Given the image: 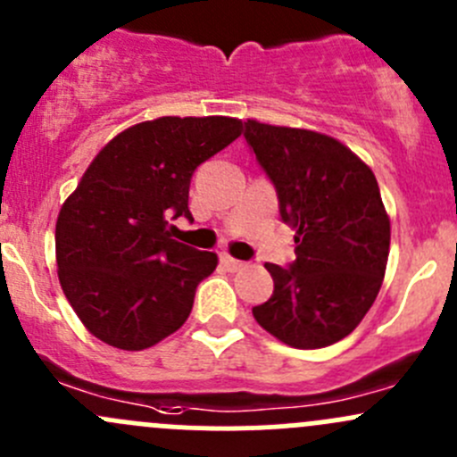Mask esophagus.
<instances>
[{
  "label": "esophagus",
  "mask_w": 457,
  "mask_h": 457,
  "mask_svg": "<svg viewBox=\"0 0 457 457\" xmlns=\"http://www.w3.org/2000/svg\"><path fill=\"white\" fill-rule=\"evenodd\" d=\"M220 265H223L225 270H229V271H238V270H243V267H245V262L237 261V258H232L229 254H220Z\"/></svg>",
  "instance_id": "1"
}]
</instances>
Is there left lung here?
I'll return each mask as SVG.
<instances>
[{"mask_svg": "<svg viewBox=\"0 0 457 457\" xmlns=\"http://www.w3.org/2000/svg\"><path fill=\"white\" fill-rule=\"evenodd\" d=\"M245 141L296 229V261L267 262L270 301L252 310L280 343L320 349L352 334L380 292L391 225L371 168L347 145L301 128L247 119Z\"/></svg>", "mask_w": 457, "mask_h": 457, "instance_id": "obj_1", "label": "left lung"}]
</instances>
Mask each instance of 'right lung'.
<instances>
[{
	"mask_svg": "<svg viewBox=\"0 0 457 457\" xmlns=\"http://www.w3.org/2000/svg\"><path fill=\"white\" fill-rule=\"evenodd\" d=\"M241 132L232 117H161L92 159L54 228L59 283L92 336L141 352L187 320L219 258L174 241L170 219H192V174Z\"/></svg>",
	"mask_w": 457,
	"mask_h": 457,
	"instance_id": "add662e5",
	"label": "right lung"
}]
</instances>
